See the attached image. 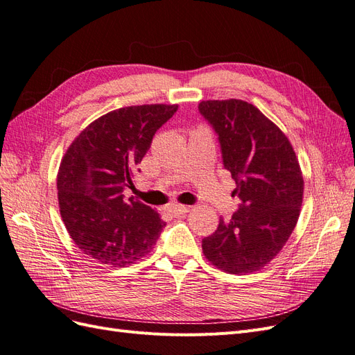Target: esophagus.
Returning <instances> with one entry per match:
<instances>
[{"instance_id": "1", "label": "esophagus", "mask_w": 355, "mask_h": 355, "mask_svg": "<svg viewBox=\"0 0 355 355\" xmlns=\"http://www.w3.org/2000/svg\"><path fill=\"white\" fill-rule=\"evenodd\" d=\"M189 211V206H182V204H173V206L167 207V213L171 216H180V214H185Z\"/></svg>"}]
</instances>
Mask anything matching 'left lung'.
Segmentation results:
<instances>
[{"label":"left lung","instance_id":"left-lung-1","mask_svg":"<svg viewBox=\"0 0 355 355\" xmlns=\"http://www.w3.org/2000/svg\"><path fill=\"white\" fill-rule=\"evenodd\" d=\"M200 114L219 136L223 167L235 180L240 209L202 240L207 261L230 274L270 263L292 235L304 198V178L287 136L240 99L202 101Z\"/></svg>","mask_w":355,"mask_h":355}]
</instances>
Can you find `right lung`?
<instances>
[{"instance_id":"obj_1","label":"right lung","mask_w":355,"mask_h":355,"mask_svg":"<svg viewBox=\"0 0 355 355\" xmlns=\"http://www.w3.org/2000/svg\"><path fill=\"white\" fill-rule=\"evenodd\" d=\"M178 105L125 106L102 115L75 137L58 173L63 223L78 249L115 268L135 263L153 250L166 223L130 197L133 176L158 128Z\"/></svg>"}]
</instances>
